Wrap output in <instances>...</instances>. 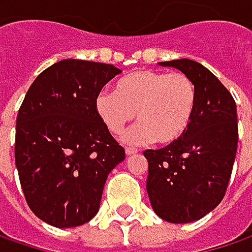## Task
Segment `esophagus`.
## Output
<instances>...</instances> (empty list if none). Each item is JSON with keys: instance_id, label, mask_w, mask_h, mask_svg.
<instances>
[{"instance_id": "34e87169", "label": "esophagus", "mask_w": 252, "mask_h": 252, "mask_svg": "<svg viewBox=\"0 0 252 252\" xmlns=\"http://www.w3.org/2000/svg\"><path fill=\"white\" fill-rule=\"evenodd\" d=\"M135 153H137V149H136V148H130V146L126 148V155H127V156H132V155H135Z\"/></svg>"}]
</instances>
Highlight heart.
<instances>
[{"label":"heart","instance_id":"b5f03b06","mask_svg":"<svg viewBox=\"0 0 252 252\" xmlns=\"http://www.w3.org/2000/svg\"><path fill=\"white\" fill-rule=\"evenodd\" d=\"M195 84L184 73L136 70L122 77L113 90H101L94 107L112 133H120L136 116L139 125L123 136L125 142L169 145L181 139L192 120Z\"/></svg>","mask_w":252,"mask_h":252}]
</instances>
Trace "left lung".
I'll return each mask as SVG.
<instances>
[{
    "mask_svg": "<svg viewBox=\"0 0 252 252\" xmlns=\"http://www.w3.org/2000/svg\"><path fill=\"white\" fill-rule=\"evenodd\" d=\"M187 74L196 103L187 132L162 149H148L146 189L158 217L173 224L198 221L224 198L238 146L237 106L207 67L189 59L159 63Z\"/></svg>",
    "mask_w": 252,
    "mask_h": 252,
    "instance_id": "obj_1",
    "label": "left lung"
}]
</instances>
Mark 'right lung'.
Instances as JSON below:
<instances>
[{"instance_id": "right-lung-1", "label": "right lung", "mask_w": 252, "mask_h": 252, "mask_svg": "<svg viewBox=\"0 0 252 252\" xmlns=\"http://www.w3.org/2000/svg\"><path fill=\"white\" fill-rule=\"evenodd\" d=\"M112 64L67 59L30 86L15 126V166L30 209L47 224L71 228L99 211L107 175L125 159L94 107L120 74Z\"/></svg>"}]
</instances>
